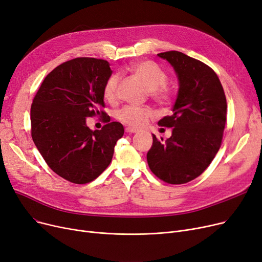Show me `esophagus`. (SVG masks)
Masks as SVG:
<instances>
[{
  "instance_id": "34e87169",
  "label": "esophagus",
  "mask_w": 262,
  "mask_h": 262,
  "mask_svg": "<svg viewBox=\"0 0 262 262\" xmlns=\"http://www.w3.org/2000/svg\"><path fill=\"white\" fill-rule=\"evenodd\" d=\"M125 132L128 133V134H133V133H137L138 129L134 128V127H130V126H127V127H125Z\"/></svg>"
}]
</instances>
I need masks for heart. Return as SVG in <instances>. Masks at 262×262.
<instances>
[{"instance_id": "heart-1", "label": "heart", "mask_w": 262, "mask_h": 262, "mask_svg": "<svg viewBox=\"0 0 262 262\" xmlns=\"http://www.w3.org/2000/svg\"><path fill=\"white\" fill-rule=\"evenodd\" d=\"M123 71L132 73L146 85L148 87V94L153 100L160 103H168L171 100L172 92L166 84L167 74L157 63L150 60L136 61L125 67ZM119 81L120 76L116 73L111 74L105 80L102 91L105 100H115ZM151 116L152 110L148 106L125 105L116 113V119L134 127H140Z\"/></svg>"}]
</instances>
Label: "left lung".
Masks as SVG:
<instances>
[{"label":"left lung","instance_id":"obj_1","mask_svg":"<svg viewBox=\"0 0 262 262\" xmlns=\"http://www.w3.org/2000/svg\"><path fill=\"white\" fill-rule=\"evenodd\" d=\"M158 56L173 67L179 91L172 114L158 123L172 127L171 136L163 141L153 135L147 161L158 178L181 185L199 177L216 157L224 137L227 99L218 75L204 62L177 51Z\"/></svg>","mask_w":262,"mask_h":262}]
</instances>
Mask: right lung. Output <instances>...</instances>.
<instances>
[{
	"label": "right lung",
	"instance_id": "right-lung-1",
	"mask_svg": "<svg viewBox=\"0 0 262 262\" xmlns=\"http://www.w3.org/2000/svg\"><path fill=\"white\" fill-rule=\"evenodd\" d=\"M109 62L91 57L66 61L48 73L30 111L31 136L50 168L77 185L95 180L109 166L123 125L102 110ZM101 114L107 124L92 131L85 118Z\"/></svg>",
	"mask_w": 262,
	"mask_h": 262
}]
</instances>
